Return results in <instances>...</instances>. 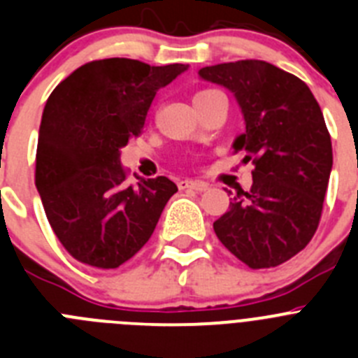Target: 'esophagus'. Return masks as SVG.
Masks as SVG:
<instances>
[{
  "label": "esophagus",
  "instance_id": "obj_1",
  "mask_svg": "<svg viewBox=\"0 0 358 358\" xmlns=\"http://www.w3.org/2000/svg\"><path fill=\"white\" fill-rule=\"evenodd\" d=\"M181 189H195V192H206L210 188V185L204 181H194V179H182V181L177 182Z\"/></svg>",
  "mask_w": 358,
  "mask_h": 358
}]
</instances>
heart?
<instances>
[{"instance_id": "b5f03b06", "label": "heart", "mask_w": 358, "mask_h": 358, "mask_svg": "<svg viewBox=\"0 0 358 358\" xmlns=\"http://www.w3.org/2000/svg\"><path fill=\"white\" fill-rule=\"evenodd\" d=\"M208 91H210V90H206V91H199V93L195 94V96H199V94H202V93H208Z\"/></svg>"}]
</instances>
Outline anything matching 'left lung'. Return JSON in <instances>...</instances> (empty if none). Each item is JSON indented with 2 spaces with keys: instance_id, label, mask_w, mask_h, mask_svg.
<instances>
[{
  "instance_id": "left-lung-1",
  "label": "left lung",
  "mask_w": 358,
  "mask_h": 358,
  "mask_svg": "<svg viewBox=\"0 0 358 358\" xmlns=\"http://www.w3.org/2000/svg\"><path fill=\"white\" fill-rule=\"evenodd\" d=\"M199 75L235 94L245 132L233 148L255 164L251 189L236 192L215 233L251 268L276 267L306 248L321 220L334 164L321 107L301 78L265 61L206 66Z\"/></svg>"
}]
</instances>
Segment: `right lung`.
I'll return each instance as SVG.
<instances>
[{
  "instance_id": "add662e5",
  "label": "right lung",
  "mask_w": 358,
  "mask_h": 358,
  "mask_svg": "<svg viewBox=\"0 0 358 358\" xmlns=\"http://www.w3.org/2000/svg\"><path fill=\"white\" fill-rule=\"evenodd\" d=\"M186 69L102 59L75 69L50 94L36 186L53 233L75 260L116 268L156 229L177 186L163 176L127 186L120 148L141 132L157 91Z\"/></svg>"
}]
</instances>
